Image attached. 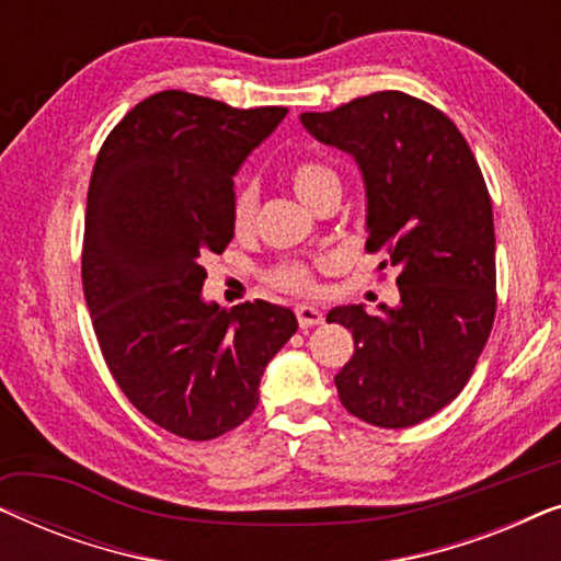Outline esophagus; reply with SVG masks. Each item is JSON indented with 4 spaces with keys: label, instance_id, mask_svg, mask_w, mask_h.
Masks as SVG:
<instances>
[{
    "label": "esophagus",
    "instance_id": "34e87169",
    "mask_svg": "<svg viewBox=\"0 0 561 561\" xmlns=\"http://www.w3.org/2000/svg\"><path fill=\"white\" fill-rule=\"evenodd\" d=\"M296 317H298V324H301L304 329L319 327L321 321H324V313H321V309H317V306H311V304L296 306Z\"/></svg>",
    "mask_w": 561,
    "mask_h": 561
}]
</instances>
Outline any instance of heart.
I'll use <instances>...</instances> for the list:
<instances>
[{
  "instance_id": "obj_1",
  "label": "heart",
  "mask_w": 561,
  "mask_h": 561,
  "mask_svg": "<svg viewBox=\"0 0 561 561\" xmlns=\"http://www.w3.org/2000/svg\"><path fill=\"white\" fill-rule=\"evenodd\" d=\"M290 186H294V194L301 198L306 206H313L319 202L327 191L340 188V179L332 168L324 163H298L294 171H290ZM257 204H260V194L252 183H244L237 191L234 204H232V225L237 234H248L255 227V217H257ZM273 286L286 288V290H309L311 288V273L306 271L304 265H280L278 271L273 273Z\"/></svg>"
}]
</instances>
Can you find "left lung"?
I'll list each match as a JSON object with an SVG mask.
<instances>
[{"mask_svg":"<svg viewBox=\"0 0 561 561\" xmlns=\"http://www.w3.org/2000/svg\"><path fill=\"white\" fill-rule=\"evenodd\" d=\"M301 125L357 163L367 250L386 252L401 294L378 311L327 313L355 340L336 393L367 424L413 426L462 393L493 329L495 229L480 165L455 122L403 91L304 112Z\"/></svg>","mask_w":561,"mask_h":561,"instance_id":"left-lung-1","label":"left lung"}]
</instances>
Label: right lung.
Here are the masks:
<instances>
[{
  "instance_id": "1",
  "label": "right lung",
  "mask_w": 561,
  "mask_h": 561,
  "mask_svg": "<svg viewBox=\"0 0 561 561\" xmlns=\"http://www.w3.org/2000/svg\"><path fill=\"white\" fill-rule=\"evenodd\" d=\"M186 91L142 99L99 150L83 294L110 370L137 411L183 439L232 432L298 319L286 306L206 301V255L232 242L234 175L286 117Z\"/></svg>"
}]
</instances>
